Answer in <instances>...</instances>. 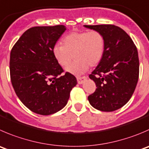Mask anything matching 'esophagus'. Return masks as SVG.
I'll return each instance as SVG.
<instances>
[{"label": "esophagus", "mask_w": 149, "mask_h": 149, "mask_svg": "<svg viewBox=\"0 0 149 149\" xmlns=\"http://www.w3.org/2000/svg\"><path fill=\"white\" fill-rule=\"evenodd\" d=\"M76 79H77L78 84H83L84 82L85 81V80L86 79V76H82V77H81V76H77V77H76Z\"/></svg>", "instance_id": "obj_1"}]
</instances>
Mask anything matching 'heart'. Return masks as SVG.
Segmentation results:
<instances>
[{"label":"heart","instance_id":"heart-1","mask_svg":"<svg viewBox=\"0 0 149 149\" xmlns=\"http://www.w3.org/2000/svg\"><path fill=\"white\" fill-rule=\"evenodd\" d=\"M105 52V38L96 30L73 32L62 40V46L56 45L52 53L57 63L63 68L68 65L74 57L76 60L66 68L68 72L79 75L89 68L97 65L102 60Z\"/></svg>","mask_w":149,"mask_h":149}]
</instances>
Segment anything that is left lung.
<instances>
[{
    "label": "left lung",
    "mask_w": 149,
    "mask_h": 149,
    "mask_svg": "<svg viewBox=\"0 0 149 149\" xmlns=\"http://www.w3.org/2000/svg\"><path fill=\"white\" fill-rule=\"evenodd\" d=\"M84 26L100 32L105 38L103 57L89 75L97 89L88 100L99 111H116L130 100L136 87L139 77L138 50L129 35L119 27Z\"/></svg>",
    "instance_id": "left-lung-1"
}]
</instances>
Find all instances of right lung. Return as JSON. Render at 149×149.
I'll use <instances>...</instances> for the list:
<instances>
[{
	"mask_svg": "<svg viewBox=\"0 0 149 149\" xmlns=\"http://www.w3.org/2000/svg\"><path fill=\"white\" fill-rule=\"evenodd\" d=\"M65 26L33 27L19 38L10 54V76L21 102L41 115L53 114L67 104L76 77L66 72L53 55Z\"/></svg>",
	"mask_w": 149,
	"mask_h": 149,
	"instance_id": "1",
	"label": "right lung"
}]
</instances>
